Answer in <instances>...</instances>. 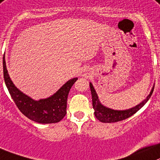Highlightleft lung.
<instances>
[{"label": "left lung", "mask_w": 160, "mask_h": 160, "mask_svg": "<svg viewBox=\"0 0 160 160\" xmlns=\"http://www.w3.org/2000/svg\"><path fill=\"white\" fill-rule=\"evenodd\" d=\"M89 86H90L91 94H92V108L94 109V115L99 121L105 123L116 122L122 121V120H124L129 117L132 116L133 114L139 111L147 103L148 100H149V98L151 97L153 92V89H154V86H153L151 92L147 96V97L135 107L131 108L130 109H127V110H114V109L109 108L103 105L100 103L97 92H96L95 89H94L93 86L91 82H89Z\"/></svg>", "instance_id": "obj_1"}]
</instances>
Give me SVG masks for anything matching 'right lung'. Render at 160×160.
<instances>
[{"instance_id": "obj_1", "label": "right lung", "mask_w": 160, "mask_h": 160, "mask_svg": "<svg viewBox=\"0 0 160 160\" xmlns=\"http://www.w3.org/2000/svg\"><path fill=\"white\" fill-rule=\"evenodd\" d=\"M4 79L15 104L25 116L32 121L42 124L60 122L67 114V100L71 86L78 78L70 79L51 97L35 100L19 90L9 77L4 55L3 57Z\"/></svg>"}]
</instances>
